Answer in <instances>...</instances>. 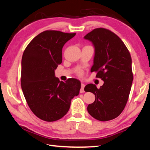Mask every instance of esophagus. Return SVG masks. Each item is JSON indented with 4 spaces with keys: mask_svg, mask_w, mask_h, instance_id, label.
I'll return each instance as SVG.
<instances>
[{
    "mask_svg": "<svg viewBox=\"0 0 150 150\" xmlns=\"http://www.w3.org/2000/svg\"><path fill=\"white\" fill-rule=\"evenodd\" d=\"M84 87H85V84H81V93H84Z\"/></svg>",
    "mask_w": 150,
    "mask_h": 150,
    "instance_id": "1",
    "label": "esophagus"
}]
</instances>
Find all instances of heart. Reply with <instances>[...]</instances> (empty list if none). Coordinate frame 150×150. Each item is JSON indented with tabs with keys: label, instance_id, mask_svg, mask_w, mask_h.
Returning <instances> with one entry per match:
<instances>
[{
	"label": "heart",
	"instance_id": "1",
	"mask_svg": "<svg viewBox=\"0 0 150 150\" xmlns=\"http://www.w3.org/2000/svg\"><path fill=\"white\" fill-rule=\"evenodd\" d=\"M78 73H79V75L82 74V72L80 71V70H79V71H78Z\"/></svg>",
	"mask_w": 150,
	"mask_h": 150
}]
</instances>
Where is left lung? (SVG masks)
<instances>
[{
    "mask_svg": "<svg viewBox=\"0 0 150 150\" xmlns=\"http://www.w3.org/2000/svg\"><path fill=\"white\" fill-rule=\"evenodd\" d=\"M84 38L95 47L91 72H97L96 77L104 81L100 88L93 84L85 86V91L95 96V101L88 106V111L98 120L115 119L125 108L131 90L133 80L131 55L122 40L109 30L96 28Z\"/></svg>",
    "mask_w": 150,
    "mask_h": 150,
    "instance_id": "obj_1",
    "label": "left lung"
}]
</instances>
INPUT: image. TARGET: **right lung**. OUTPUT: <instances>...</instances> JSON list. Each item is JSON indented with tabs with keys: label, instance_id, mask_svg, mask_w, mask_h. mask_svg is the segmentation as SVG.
<instances>
[{
	"label": "right lung",
	"instance_id": "add662e5",
	"mask_svg": "<svg viewBox=\"0 0 150 150\" xmlns=\"http://www.w3.org/2000/svg\"><path fill=\"white\" fill-rule=\"evenodd\" d=\"M75 35L44 31L31 41L22 55V90L30 110L41 120L61 119L79 93L81 82L77 79L63 82L55 77V70L62 63V47Z\"/></svg>",
	"mask_w": 150,
	"mask_h": 150
}]
</instances>
